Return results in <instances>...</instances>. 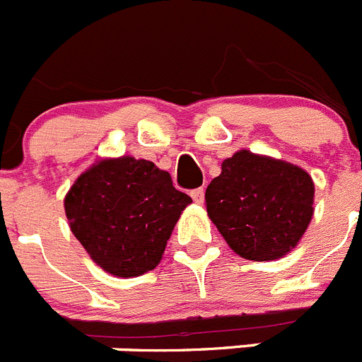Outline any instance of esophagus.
<instances>
[{"instance_id": "esophagus-1", "label": "esophagus", "mask_w": 362, "mask_h": 362, "mask_svg": "<svg viewBox=\"0 0 362 362\" xmlns=\"http://www.w3.org/2000/svg\"><path fill=\"white\" fill-rule=\"evenodd\" d=\"M192 199H194V203L201 204L204 201V190L203 188H196V190H192Z\"/></svg>"}]
</instances>
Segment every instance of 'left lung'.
Returning a JSON list of instances; mask_svg holds the SVG:
<instances>
[{"instance_id":"1","label":"left lung","mask_w":362,"mask_h":362,"mask_svg":"<svg viewBox=\"0 0 362 362\" xmlns=\"http://www.w3.org/2000/svg\"><path fill=\"white\" fill-rule=\"evenodd\" d=\"M313 181L299 166L239 150L206 188V212L228 246L250 261L296 248L313 216Z\"/></svg>"}]
</instances>
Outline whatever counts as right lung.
I'll return each instance as SVG.
<instances>
[{"mask_svg": "<svg viewBox=\"0 0 362 362\" xmlns=\"http://www.w3.org/2000/svg\"><path fill=\"white\" fill-rule=\"evenodd\" d=\"M190 196L146 159H101L65 196L70 230L95 264L116 277L153 270Z\"/></svg>", "mask_w": 362, "mask_h": 362, "instance_id": "right-lung-1", "label": "right lung"}]
</instances>
